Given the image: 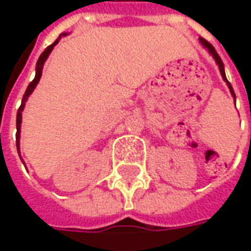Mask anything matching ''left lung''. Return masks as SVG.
Returning <instances> with one entry per match:
<instances>
[{"instance_id": "obj_1", "label": "left lung", "mask_w": 251, "mask_h": 251, "mask_svg": "<svg viewBox=\"0 0 251 251\" xmlns=\"http://www.w3.org/2000/svg\"><path fill=\"white\" fill-rule=\"evenodd\" d=\"M199 41H200V44H201V46L204 47L205 50L208 51V53H210L211 56L214 57V60H215V63H216V64H218V67H219V71H221L222 77H223V80L226 82L227 87H228V90H230V93H231V95H232V98H234V100H235V93H234V90H232V87H231V84H230V82L227 80L226 74H225V66H223V62H222L221 56H219V55L216 53L215 48H214V47L211 46V44H210V43H208V41H205L204 39H203V37H199Z\"/></svg>"}]
</instances>
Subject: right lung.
Segmentation results:
<instances>
[{"instance_id":"right-lung-1","label":"right lung","mask_w":251,"mask_h":251,"mask_svg":"<svg viewBox=\"0 0 251 251\" xmlns=\"http://www.w3.org/2000/svg\"><path fill=\"white\" fill-rule=\"evenodd\" d=\"M68 33H62V35L57 37L56 40H55V43L53 44H51V46H48L46 48V51L43 52L40 55V57H39V60H37V63H36V75H35V79L32 80V82L29 83V86H28V88H26V91H25L24 97H23V100H21V106H20V109L17 110V120H16V126H17V138H16V145H17V151H19V154H20V133H21V122H23V110H24L25 107V103H26V100H28V98H29V95L32 93H33V90L36 88V86H37V83L40 82V77H41V72H43V67H44V63H46V60L48 59V56H50V53L52 52V50H53V47L56 46L57 43H59V40L62 39V37H64V36H67ZM23 160V158H21ZM24 163V161H23Z\"/></svg>"}]
</instances>
